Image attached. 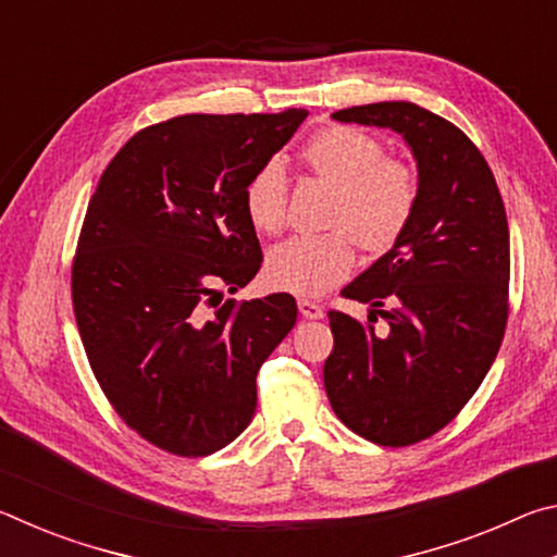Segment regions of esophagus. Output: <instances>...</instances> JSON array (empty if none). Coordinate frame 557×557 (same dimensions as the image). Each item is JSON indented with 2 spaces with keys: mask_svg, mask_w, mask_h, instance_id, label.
Listing matches in <instances>:
<instances>
[{
  "mask_svg": "<svg viewBox=\"0 0 557 557\" xmlns=\"http://www.w3.org/2000/svg\"><path fill=\"white\" fill-rule=\"evenodd\" d=\"M297 307H299V314L305 319H324V307L317 305L312 299H299Z\"/></svg>",
  "mask_w": 557,
  "mask_h": 557,
  "instance_id": "obj_1",
  "label": "esophagus"
}]
</instances>
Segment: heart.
<instances>
[{
	"label": "heart",
	"mask_w": 557,
	"mask_h": 557,
	"mask_svg": "<svg viewBox=\"0 0 557 557\" xmlns=\"http://www.w3.org/2000/svg\"><path fill=\"white\" fill-rule=\"evenodd\" d=\"M301 162L338 188L326 235H299L268 256L272 287L295 295H324L351 275L354 240L366 252L393 248L414 213L418 178L408 164L385 157L379 139L346 125L319 129L301 147ZM245 213L258 231L275 235L287 223V174L280 162L252 172L243 191Z\"/></svg>",
	"instance_id": "heart-1"
}]
</instances>
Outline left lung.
<instances>
[{"label":"left lung","mask_w":557,"mask_h":557,"mask_svg":"<svg viewBox=\"0 0 557 557\" xmlns=\"http://www.w3.org/2000/svg\"><path fill=\"white\" fill-rule=\"evenodd\" d=\"M332 117L398 132L418 162V203L393 248L342 289L371 305L369 322L329 312L334 351L324 388L356 435L414 445L465 408L502 346L511 272L506 209L482 152L435 112L391 100ZM375 313L389 326L375 330Z\"/></svg>","instance_id":"obj_1"}]
</instances>
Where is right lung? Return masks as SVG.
Returning <instances> with one entry per match:
<instances>
[{
    "instance_id": "obj_1",
    "label": "right lung",
    "mask_w": 557,
    "mask_h": 557,
    "mask_svg": "<svg viewBox=\"0 0 557 557\" xmlns=\"http://www.w3.org/2000/svg\"><path fill=\"white\" fill-rule=\"evenodd\" d=\"M309 115H182L139 129L102 172L73 260L90 369L139 437L182 457L250 425L256 379L297 322L287 292L238 305L262 250L243 191Z\"/></svg>"
}]
</instances>
